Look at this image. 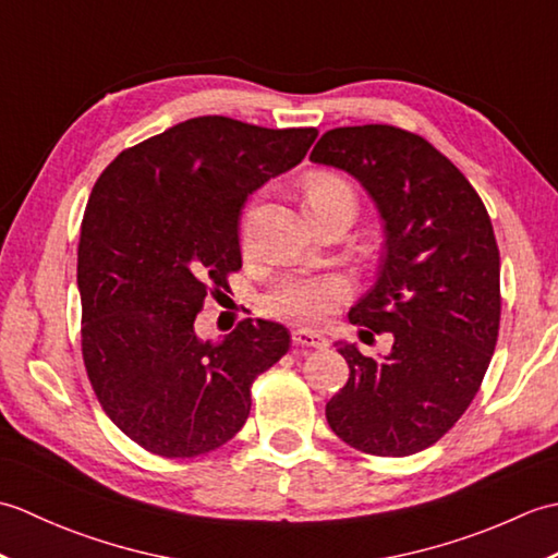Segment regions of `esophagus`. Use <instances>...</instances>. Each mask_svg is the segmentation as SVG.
Instances as JSON below:
<instances>
[{
  "instance_id": "esophagus-1",
  "label": "esophagus",
  "mask_w": 558,
  "mask_h": 558,
  "mask_svg": "<svg viewBox=\"0 0 558 558\" xmlns=\"http://www.w3.org/2000/svg\"><path fill=\"white\" fill-rule=\"evenodd\" d=\"M292 340L304 348H316V350L328 348V338H324L322 333H314V330H306V328H294Z\"/></svg>"
}]
</instances>
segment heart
<instances>
[{
    "instance_id": "b5f03b06",
    "label": "heart",
    "mask_w": 558,
    "mask_h": 558,
    "mask_svg": "<svg viewBox=\"0 0 558 558\" xmlns=\"http://www.w3.org/2000/svg\"><path fill=\"white\" fill-rule=\"evenodd\" d=\"M304 198L312 216L333 206H357L352 186L336 172H314L304 182ZM350 294L348 280L336 272L324 276L290 278L266 298V310L272 316L290 318L300 326H324L336 314L338 304Z\"/></svg>"
}]
</instances>
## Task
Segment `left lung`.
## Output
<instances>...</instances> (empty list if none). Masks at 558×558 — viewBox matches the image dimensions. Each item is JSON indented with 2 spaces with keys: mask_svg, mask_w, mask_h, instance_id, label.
Masks as SVG:
<instances>
[{
  "mask_svg": "<svg viewBox=\"0 0 558 558\" xmlns=\"http://www.w3.org/2000/svg\"><path fill=\"white\" fill-rule=\"evenodd\" d=\"M310 160L352 174L378 208L381 266L350 322L393 333L384 357L336 342L350 378L328 400L326 420L362 453L412 456L462 417L489 369L501 322L489 213L465 174L405 129H330Z\"/></svg>",
  "mask_w": 558,
  "mask_h": 558,
  "instance_id": "8db88e82",
  "label": "left lung"
}]
</instances>
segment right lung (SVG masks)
Instances as JSON below:
<instances>
[{
    "label": "right lung",
    "instance_id": "1",
    "mask_svg": "<svg viewBox=\"0 0 558 558\" xmlns=\"http://www.w3.org/2000/svg\"><path fill=\"white\" fill-rule=\"evenodd\" d=\"M316 136L194 117L122 150L93 186L76 268L83 364L105 414L150 453L228 444L254 378L290 350L288 328L264 318L218 342L194 322L242 268L248 194L300 165Z\"/></svg>",
    "mask_w": 558,
    "mask_h": 558
}]
</instances>
